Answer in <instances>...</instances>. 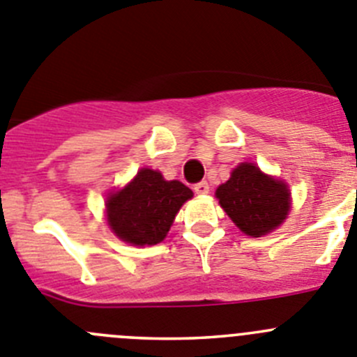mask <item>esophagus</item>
<instances>
[{
	"label": "esophagus",
	"mask_w": 357,
	"mask_h": 357,
	"mask_svg": "<svg viewBox=\"0 0 357 357\" xmlns=\"http://www.w3.org/2000/svg\"><path fill=\"white\" fill-rule=\"evenodd\" d=\"M194 190H195V194H199V195L208 194V192H209V185H208V181H199V183H195Z\"/></svg>",
	"instance_id": "obj_1"
}]
</instances>
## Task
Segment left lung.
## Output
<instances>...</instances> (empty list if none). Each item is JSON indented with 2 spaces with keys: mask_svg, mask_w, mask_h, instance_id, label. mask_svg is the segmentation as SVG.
I'll use <instances>...</instances> for the list:
<instances>
[{
  "mask_svg": "<svg viewBox=\"0 0 357 357\" xmlns=\"http://www.w3.org/2000/svg\"><path fill=\"white\" fill-rule=\"evenodd\" d=\"M216 199L232 222L254 238L278 227L291 208L287 185L266 176L254 163L238 165L231 179L216 188Z\"/></svg>",
  "mask_w": 357,
  "mask_h": 357,
  "instance_id": "1",
  "label": "left lung"
}]
</instances>
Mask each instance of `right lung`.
Here are the masks:
<instances>
[{"label": "right lung", "mask_w": 357, "mask_h": 357, "mask_svg": "<svg viewBox=\"0 0 357 357\" xmlns=\"http://www.w3.org/2000/svg\"><path fill=\"white\" fill-rule=\"evenodd\" d=\"M194 197L179 181L141 169L130 185L107 199V220L118 238L132 245H156L167 236L183 202Z\"/></svg>", "instance_id": "obj_1"}]
</instances>
